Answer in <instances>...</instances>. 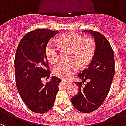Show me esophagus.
Segmentation results:
<instances>
[{"label": "esophagus", "mask_w": 126, "mask_h": 126, "mask_svg": "<svg viewBox=\"0 0 126 126\" xmlns=\"http://www.w3.org/2000/svg\"><path fill=\"white\" fill-rule=\"evenodd\" d=\"M62 82L64 83V84H65L67 85H69L71 84V82H70V80H67V79H62Z\"/></svg>", "instance_id": "1"}]
</instances>
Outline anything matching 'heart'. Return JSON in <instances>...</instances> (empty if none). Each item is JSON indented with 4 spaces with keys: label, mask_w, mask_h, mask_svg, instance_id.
I'll return each instance as SVG.
<instances>
[{
    "label": "heart",
    "mask_w": 126,
    "mask_h": 126,
    "mask_svg": "<svg viewBox=\"0 0 126 126\" xmlns=\"http://www.w3.org/2000/svg\"><path fill=\"white\" fill-rule=\"evenodd\" d=\"M59 46L61 48L70 50L69 60L66 63H59L54 67L52 73L55 76L67 79L74 74L78 68L88 65L93 59L96 52V44L93 38H84L75 33L63 34L56 40L50 42L46 47V55L50 63L59 61Z\"/></svg>",
    "instance_id": "b5f03b06"
}]
</instances>
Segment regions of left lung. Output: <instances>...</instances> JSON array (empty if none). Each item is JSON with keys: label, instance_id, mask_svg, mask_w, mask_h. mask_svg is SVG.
I'll list each match as a JSON object with an SVG mask.
<instances>
[{"label": "left lung", "instance_id": "obj_1", "mask_svg": "<svg viewBox=\"0 0 126 126\" xmlns=\"http://www.w3.org/2000/svg\"><path fill=\"white\" fill-rule=\"evenodd\" d=\"M83 32L93 36L96 49L88 67L78 74L82 82L76 83L79 91L71 101L77 110L88 113L97 109L108 94L115 74V59L111 44L105 36L90 30ZM86 81L87 84L83 85Z\"/></svg>", "mask_w": 126, "mask_h": 126}]
</instances>
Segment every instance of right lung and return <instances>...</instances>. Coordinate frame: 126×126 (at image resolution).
Masks as SVG:
<instances>
[{
    "label": "right lung",
    "mask_w": 126,
    "mask_h": 126,
    "mask_svg": "<svg viewBox=\"0 0 126 126\" xmlns=\"http://www.w3.org/2000/svg\"><path fill=\"white\" fill-rule=\"evenodd\" d=\"M59 32L38 29L26 34L18 45L15 57L16 85L21 99L32 111L44 113L52 108L59 91V78L52 76L44 85L41 79L50 76L46 47Z\"/></svg>",
    "instance_id": "1"
}]
</instances>
